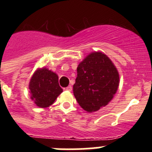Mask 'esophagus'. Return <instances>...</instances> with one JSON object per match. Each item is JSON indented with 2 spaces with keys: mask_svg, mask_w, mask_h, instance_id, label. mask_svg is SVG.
I'll list each match as a JSON object with an SVG mask.
<instances>
[{
  "mask_svg": "<svg viewBox=\"0 0 152 152\" xmlns=\"http://www.w3.org/2000/svg\"><path fill=\"white\" fill-rule=\"evenodd\" d=\"M66 91H72V86H71V85L68 86V87H67V88H66Z\"/></svg>",
  "mask_w": 152,
  "mask_h": 152,
  "instance_id": "esophagus-1",
  "label": "esophagus"
}]
</instances>
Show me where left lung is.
I'll return each instance as SVG.
<instances>
[{
    "label": "left lung",
    "instance_id": "1",
    "mask_svg": "<svg viewBox=\"0 0 152 152\" xmlns=\"http://www.w3.org/2000/svg\"><path fill=\"white\" fill-rule=\"evenodd\" d=\"M77 72L73 93L81 108L96 112L112 100L119 88V75L107 55L91 52L79 63Z\"/></svg>",
    "mask_w": 152,
    "mask_h": 152
}]
</instances>
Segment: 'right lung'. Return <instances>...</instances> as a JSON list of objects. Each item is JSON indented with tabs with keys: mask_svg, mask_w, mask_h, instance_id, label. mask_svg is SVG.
<instances>
[{
	"mask_svg": "<svg viewBox=\"0 0 152 152\" xmlns=\"http://www.w3.org/2000/svg\"><path fill=\"white\" fill-rule=\"evenodd\" d=\"M31 100L37 107L46 108L53 104L63 90L58 84V76L47 68L36 69L29 84Z\"/></svg>",
	"mask_w": 152,
	"mask_h": 152,
	"instance_id": "add662e5",
	"label": "right lung"
}]
</instances>
